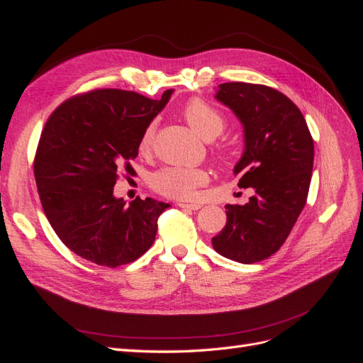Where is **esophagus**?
<instances>
[{"label":"esophagus","instance_id":"34e87169","mask_svg":"<svg viewBox=\"0 0 363 363\" xmlns=\"http://www.w3.org/2000/svg\"><path fill=\"white\" fill-rule=\"evenodd\" d=\"M179 206L184 211H199L201 208V204H188V203H179Z\"/></svg>","mask_w":363,"mask_h":363}]
</instances>
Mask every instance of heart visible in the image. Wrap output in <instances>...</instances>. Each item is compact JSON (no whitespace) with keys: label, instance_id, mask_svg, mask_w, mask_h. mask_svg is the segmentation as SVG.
I'll list each match as a JSON object with an SVG mask.
<instances>
[{"label":"heart","instance_id":"heart-1","mask_svg":"<svg viewBox=\"0 0 363 363\" xmlns=\"http://www.w3.org/2000/svg\"><path fill=\"white\" fill-rule=\"evenodd\" d=\"M183 116L188 124L206 140H213L225 128L223 113L200 98H194L183 107ZM156 123H150L139 138L138 148L148 152L155 142ZM208 182V174L203 168L163 167L151 175V188L157 194L174 200H194L196 189Z\"/></svg>","mask_w":363,"mask_h":363}]
</instances>
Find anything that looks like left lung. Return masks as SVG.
Returning a JSON list of instances; mask_svg holds the SVG:
<instances>
[{"mask_svg": "<svg viewBox=\"0 0 363 363\" xmlns=\"http://www.w3.org/2000/svg\"><path fill=\"white\" fill-rule=\"evenodd\" d=\"M216 100L244 125L245 151L235 175L239 188L256 194L244 206H225V227L212 238V245L235 262H260L280 250L304 208L313 139L300 108L269 86L223 83Z\"/></svg>", "mask_w": 363, "mask_h": 363, "instance_id": "obj_1", "label": "left lung"}]
</instances>
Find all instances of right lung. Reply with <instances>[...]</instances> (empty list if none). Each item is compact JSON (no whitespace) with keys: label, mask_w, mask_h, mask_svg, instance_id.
Listing matches in <instances>:
<instances>
[{"label":"right lung","mask_w":363,"mask_h":363,"mask_svg":"<svg viewBox=\"0 0 363 363\" xmlns=\"http://www.w3.org/2000/svg\"><path fill=\"white\" fill-rule=\"evenodd\" d=\"M133 91L94 89L63 101L38 144L35 179L54 232L77 256L100 267L135 262L152 245L169 204L115 199L119 172L131 174L139 138L164 104Z\"/></svg>","instance_id":"obj_1"}]
</instances>
